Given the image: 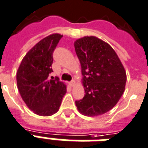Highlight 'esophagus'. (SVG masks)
I'll return each instance as SVG.
<instances>
[{
  "mask_svg": "<svg viewBox=\"0 0 148 148\" xmlns=\"http://www.w3.org/2000/svg\"><path fill=\"white\" fill-rule=\"evenodd\" d=\"M70 85L71 87L74 86V85H75V81H74V80H72L71 82H70Z\"/></svg>",
  "mask_w": 148,
  "mask_h": 148,
  "instance_id": "esophagus-1",
  "label": "esophagus"
}]
</instances>
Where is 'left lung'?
Instances as JSON below:
<instances>
[{
  "label": "left lung",
  "mask_w": 148,
  "mask_h": 148,
  "mask_svg": "<svg viewBox=\"0 0 148 148\" xmlns=\"http://www.w3.org/2000/svg\"><path fill=\"white\" fill-rule=\"evenodd\" d=\"M81 66L84 96L75 101L78 111L97 116L109 111L123 94L127 74L112 47L95 36H84L74 42Z\"/></svg>",
  "instance_id": "obj_1"
}]
</instances>
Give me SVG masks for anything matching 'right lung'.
Here are the masks:
<instances>
[{
  "mask_svg": "<svg viewBox=\"0 0 148 148\" xmlns=\"http://www.w3.org/2000/svg\"><path fill=\"white\" fill-rule=\"evenodd\" d=\"M60 34H52L36 44L21 60L17 71L19 93L29 109L42 116H52L59 110L66 85L58 77L49 78L53 53Z\"/></svg>",
  "mask_w": 148,
  "mask_h": 148,
  "instance_id": "add662e5",
  "label": "right lung"
}]
</instances>
